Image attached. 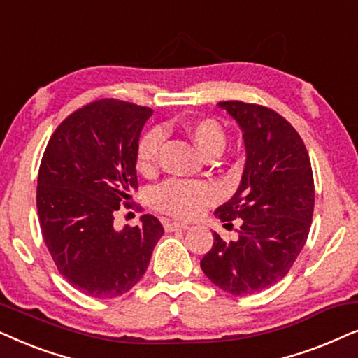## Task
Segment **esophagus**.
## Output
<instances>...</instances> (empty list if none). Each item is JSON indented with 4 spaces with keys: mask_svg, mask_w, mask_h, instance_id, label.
<instances>
[{
    "mask_svg": "<svg viewBox=\"0 0 358 358\" xmlns=\"http://www.w3.org/2000/svg\"><path fill=\"white\" fill-rule=\"evenodd\" d=\"M164 227L166 232H173V231H185L188 229V224L183 222H171V221H164Z\"/></svg>",
    "mask_w": 358,
    "mask_h": 358,
    "instance_id": "esophagus-1",
    "label": "esophagus"
}]
</instances>
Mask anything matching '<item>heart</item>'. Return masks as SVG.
<instances>
[{
  "label": "heart",
  "instance_id": "1",
  "mask_svg": "<svg viewBox=\"0 0 358 358\" xmlns=\"http://www.w3.org/2000/svg\"><path fill=\"white\" fill-rule=\"evenodd\" d=\"M199 152L204 157L221 154L226 147V132L214 119H199L187 127ZM164 141L160 129H149L141 137L136 147V169L141 173H152L157 166L159 150ZM217 193L209 183L166 180L150 192V204L157 211L178 219L196 217L201 209L216 201Z\"/></svg>",
  "mask_w": 358,
  "mask_h": 358
}]
</instances>
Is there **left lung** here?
I'll use <instances>...</instances> for the list:
<instances>
[{
    "label": "left lung",
    "mask_w": 358,
    "mask_h": 358,
    "mask_svg": "<svg viewBox=\"0 0 358 358\" xmlns=\"http://www.w3.org/2000/svg\"><path fill=\"white\" fill-rule=\"evenodd\" d=\"M219 108L241 126L247 160L239 188L216 216L242 226L236 242L214 232L199 265L217 288L242 296L280 282L298 259L313 221L314 178L306 145L283 116L244 101Z\"/></svg>",
    "instance_id": "8db88e82"
}]
</instances>
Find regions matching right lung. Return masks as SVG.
<instances>
[{
    "instance_id": "1",
    "label": "right lung",
    "mask_w": 358,
    "mask_h": 358,
    "mask_svg": "<svg viewBox=\"0 0 358 358\" xmlns=\"http://www.w3.org/2000/svg\"><path fill=\"white\" fill-rule=\"evenodd\" d=\"M152 109L98 99L76 109L52 134L39 166L37 213L57 270L93 298H116L144 276L164 227L152 214L114 229L119 206L139 188L136 147Z\"/></svg>"
}]
</instances>
